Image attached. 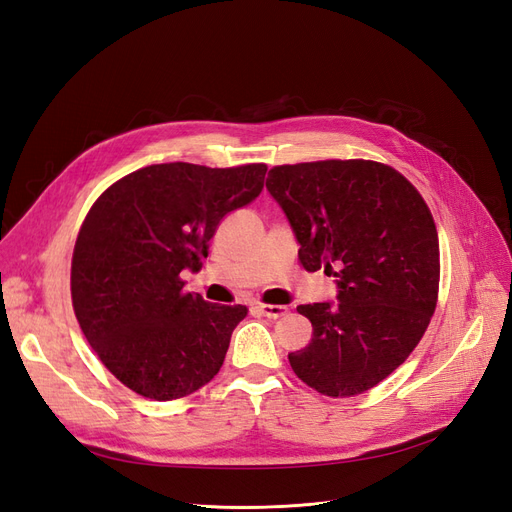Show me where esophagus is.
<instances>
[{"mask_svg": "<svg viewBox=\"0 0 512 512\" xmlns=\"http://www.w3.org/2000/svg\"><path fill=\"white\" fill-rule=\"evenodd\" d=\"M255 308L259 314L268 316V318H278L282 314H287V310H289L287 306H274V304H257Z\"/></svg>", "mask_w": 512, "mask_h": 512, "instance_id": "esophagus-1", "label": "esophagus"}]
</instances>
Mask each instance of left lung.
<instances>
[{
  "label": "left lung",
  "mask_w": 512,
  "mask_h": 512,
  "mask_svg": "<svg viewBox=\"0 0 512 512\" xmlns=\"http://www.w3.org/2000/svg\"><path fill=\"white\" fill-rule=\"evenodd\" d=\"M306 272L337 278V304L299 306L312 342L289 354L301 382L346 399L371 390L420 344L439 299V234L422 194L373 160L270 168Z\"/></svg>",
  "instance_id": "obj_1"
}]
</instances>
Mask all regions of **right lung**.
<instances>
[{
  "instance_id": "right-lung-1",
  "label": "right lung",
  "mask_w": 512,
  "mask_h": 512,
  "mask_svg": "<svg viewBox=\"0 0 512 512\" xmlns=\"http://www.w3.org/2000/svg\"><path fill=\"white\" fill-rule=\"evenodd\" d=\"M266 164H151L94 200L73 246L75 318L101 363L151 401L200 390L219 373L246 306L187 293L219 221L255 200Z\"/></svg>"
}]
</instances>
